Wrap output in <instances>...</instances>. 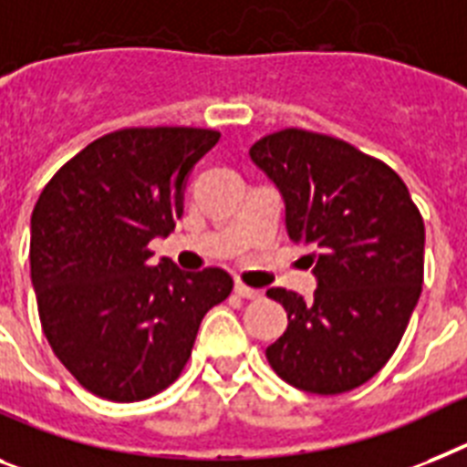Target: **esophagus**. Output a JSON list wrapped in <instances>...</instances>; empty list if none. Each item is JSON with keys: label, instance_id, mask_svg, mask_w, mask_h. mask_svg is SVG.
Wrapping results in <instances>:
<instances>
[{"label": "esophagus", "instance_id": "esophagus-1", "mask_svg": "<svg viewBox=\"0 0 467 467\" xmlns=\"http://www.w3.org/2000/svg\"><path fill=\"white\" fill-rule=\"evenodd\" d=\"M234 292L240 294L242 299H261V289H254L249 287V285H244V282H234Z\"/></svg>", "mask_w": 467, "mask_h": 467}]
</instances>
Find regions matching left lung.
Segmentation results:
<instances>
[{"instance_id": "obj_1", "label": "left lung", "mask_w": 467, "mask_h": 467, "mask_svg": "<svg viewBox=\"0 0 467 467\" xmlns=\"http://www.w3.org/2000/svg\"><path fill=\"white\" fill-rule=\"evenodd\" d=\"M249 154L280 187L289 240L318 252L306 256L318 277L311 301L282 287L265 292L287 311L268 363L311 394L356 389L397 351L420 299V211L385 161L323 132L285 128Z\"/></svg>"}]
</instances>
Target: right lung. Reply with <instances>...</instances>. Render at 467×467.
Instances as JSON below:
<instances>
[{"instance_id": "obj_1", "label": "right lung", "mask_w": 467, "mask_h": 467, "mask_svg": "<svg viewBox=\"0 0 467 467\" xmlns=\"http://www.w3.org/2000/svg\"><path fill=\"white\" fill-rule=\"evenodd\" d=\"M221 140L209 128H123L78 151L30 221V277L47 342L109 401L154 397L185 370L203 316L230 296L221 268L149 265L173 233L192 166Z\"/></svg>"}]
</instances>
